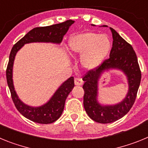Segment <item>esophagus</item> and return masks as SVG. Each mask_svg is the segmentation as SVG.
<instances>
[{
  "instance_id": "34e87169",
  "label": "esophagus",
  "mask_w": 148,
  "mask_h": 148,
  "mask_svg": "<svg viewBox=\"0 0 148 148\" xmlns=\"http://www.w3.org/2000/svg\"><path fill=\"white\" fill-rule=\"evenodd\" d=\"M84 83L83 80H82V78H80V77H76L75 78V85H78V86H80L82 85Z\"/></svg>"
}]
</instances>
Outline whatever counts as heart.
Wrapping results in <instances>:
<instances>
[{
	"mask_svg": "<svg viewBox=\"0 0 148 148\" xmlns=\"http://www.w3.org/2000/svg\"><path fill=\"white\" fill-rule=\"evenodd\" d=\"M111 48V40L106 34L86 32L72 36L68 49L73 56H81V64L86 70H93L104 61Z\"/></svg>",
	"mask_w": 148,
	"mask_h": 148,
	"instance_id": "obj_1",
	"label": "heart"
}]
</instances>
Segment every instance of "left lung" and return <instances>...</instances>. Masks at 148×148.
<instances>
[{"label": "left lung", "instance_id": "obj_1", "mask_svg": "<svg viewBox=\"0 0 148 148\" xmlns=\"http://www.w3.org/2000/svg\"><path fill=\"white\" fill-rule=\"evenodd\" d=\"M110 29L113 39L110 58L95 69L87 72L83 78L84 108L91 119L101 124L117 121L129 112L135 102L142 77L136 54L132 46L116 30L111 27ZM111 69L121 70L126 75L128 92L121 103L113 106H102L97 101L98 79L104 71Z\"/></svg>", "mask_w": 148, "mask_h": 148}]
</instances>
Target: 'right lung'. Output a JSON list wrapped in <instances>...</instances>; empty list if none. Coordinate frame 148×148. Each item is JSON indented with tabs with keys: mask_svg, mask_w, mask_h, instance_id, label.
<instances>
[{
	"mask_svg": "<svg viewBox=\"0 0 148 148\" xmlns=\"http://www.w3.org/2000/svg\"><path fill=\"white\" fill-rule=\"evenodd\" d=\"M74 21L68 20L61 23L44 27H36L30 30L20 40L13 46L6 68V81L11 92L12 99L17 110L28 119L39 124H50L60 118L64 108L65 101L74 87V78L70 77L58 87L54 95L46 104L40 107H31L25 104L18 98L13 85L12 69L14 60L18 51L24 44L33 42L58 44L62 41Z\"/></svg>",
	"mask_w": 148,
	"mask_h": 148,
	"instance_id": "add662e5",
	"label": "right lung"
}]
</instances>
